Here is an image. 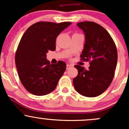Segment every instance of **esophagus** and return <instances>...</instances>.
<instances>
[{"label":"esophagus","mask_w":129,"mask_h":129,"mask_svg":"<svg viewBox=\"0 0 129 129\" xmlns=\"http://www.w3.org/2000/svg\"><path fill=\"white\" fill-rule=\"evenodd\" d=\"M73 66L72 64H70V63H68V64H67V69H69L70 68H71V67H72Z\"/></svg>","instance_id":"1"}]
</instances>
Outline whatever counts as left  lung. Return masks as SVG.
<instances>
[{
    "label": "left lung",
    "instance_id": "8db88e82",
    "mask_svg": "<svg viewBox=\"0 0 129 129\" xmlns=\"http://www.w3.org/2000/svg\"><path fill=\"white\" fill-rule=\"evenodd\" d=\"M85 34V44L80 59L90 61L89 69L75 65L78 75L73 79L77 92L94 97L104 92L111 84L117 63V50L109 32L93 22L77 24Z\"/></svg>",
    "mask_w": 129,
    "mask_h": 129
}]
</instances>
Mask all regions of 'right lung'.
<instances>
[{
  "label": "right lung",
  "mask_w": 129,
  "mask_h": 129,
  "mask_svg": "<svg viewBox=\"0 0 129 129\" xmlns=\"http://www.w3.org/2000/svg\"><path fill=\"white\" fill-rule=\"evenodd\" d=\"M71 24L39 22L28 27L22 37L15 53V65L22 84L30 93L41 96L55 90L66 63L60 60L50 64L46 54L55 50L57 37Z\"/></svg>",
  "instance_id": "obj_1"
}]
</instances>
